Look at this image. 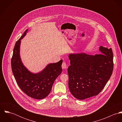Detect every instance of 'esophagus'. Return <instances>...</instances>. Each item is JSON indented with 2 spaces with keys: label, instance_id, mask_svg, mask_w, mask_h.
<instances>
[{
  "label": "esophagus",
  "instance_id": "1",
  "mask_svg": "<svg viewBox=\"0 0 122 122\" xmlns=\"http://www.w3.org/2000/svg\"><path fill=\"white\" fill-rule=\"evenodd\" d=\"M61 67H62V69H66V68H67V64H66L65 62H63L62 63V64Z\"/></svg>",
  "mask_w": 122,
  "mask_h": 122
}]
</instances>
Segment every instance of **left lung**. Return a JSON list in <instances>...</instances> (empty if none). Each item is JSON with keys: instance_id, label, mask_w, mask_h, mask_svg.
I'll return each instance as SVG.
<instances>
[{"instance_id": "8db88e82", "label": "left lung", "mask_w": 122, "mask_h": 122, "mask_svg": "<svg viewBox=\"0 0 122 122\" xmlns=\"http://www.w3.org/2000/svg\"><path fill=\"white\" fill-rule=\"evenodd\" d=\"M99 50L101 54L92 55L80 52L69 55V88L78 100L97 95L112 74L114 64L111 48L100 46Z\"/></svg>"}]
</instances>
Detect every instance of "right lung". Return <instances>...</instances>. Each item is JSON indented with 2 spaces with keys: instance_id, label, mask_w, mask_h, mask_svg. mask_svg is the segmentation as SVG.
Listing matches in <instances>:
<instances>
[{
  "instance_id": "right-lung-1",
  "label": "right lung",
  "mask_w": 122,
  "mask_h": 122,
  "mask_svg": "<svg viewBox=\"0 0 122 122\" xmlns=\"http://www.w3.org/2000/svg\"><path fill=\"white\" fill-rule=\"evenodd\" d=\"M28 31L26 30L16 42L11 59L12 70L18 85L26 94L36 99H43L50 93L54 81L61 73L63 60L48 64L37 73L29 71L22 62L20 52L21 39Z\"/></svg>"
}]
</instances>
